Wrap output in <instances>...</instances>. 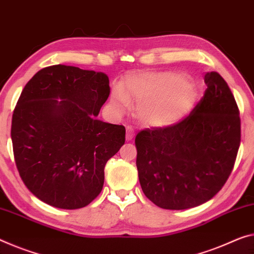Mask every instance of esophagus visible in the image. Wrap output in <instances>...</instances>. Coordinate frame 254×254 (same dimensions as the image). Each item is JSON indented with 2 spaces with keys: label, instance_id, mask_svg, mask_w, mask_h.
Wrapping results in <instances>:
<instances>
[{
  "label": "esophagus",
  "instance_id": "1",
  "mask_svg": "<svg viewBox=\"0 0 254 254\" xmlns=\"http://www.w3.org/2000/svg\"><path fill=\"white\" fill-rule=\"evenodd\" d=\"M126 130H127V132H126V139H127V140H130V139L134 138L135 130L132 129V127L127 126V127H126Z\"/></svg>",
  "mask_w": 254,
  "mask_h": 254
}]
</instances>
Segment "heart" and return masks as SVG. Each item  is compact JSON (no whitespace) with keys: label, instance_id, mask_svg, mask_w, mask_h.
Masks as SVG:
<instances>
[{"label":"heart","instance_id":"b5f03b06","mask_svg":"<svg viewBox=\"0 0 254 254\" xmlns=\"http://www.w3.org/2000/svg\"><path fill=\"white\" fill-rule=\"evenodd\" d=\"M125 100L139 102L136 115L147 126H168L178 122L193 107L195 91L183 76L175 72H146L128 79L116 94L112 105L120 108Z\"/></svg>","mask_w":254,"mask_h":254}]
</instances>
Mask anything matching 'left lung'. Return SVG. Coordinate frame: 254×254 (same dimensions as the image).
<instances>
[{"instance_id":"1","label":"left lung","mask_w":254,"mask_h":254,"mask_svg":"<svg viewBox=\"0 0 254 254\" xmlns=\"http://www.w3.org/2000/svg\"><path fill=\"white\" fill-rule=\"evenodd\" d=\"M203 96L178 123L135 137L143 193L162 209L184 210L212 198L231 175L241 143L240 110L224 78L204 76Z\"/></svg>"}]
</instances>
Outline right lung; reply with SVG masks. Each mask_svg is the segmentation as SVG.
Instances as JSON below:
<instances>
[{"mask_svg": "<svg viewBox=\"0 0 254 254\" xmlns=\"http://www.w3.org/2000/svg\"><path fill=\"white\" fill-rule=\"evenodd\" d=\"M110 94L104 72L56 64L23 87L11 138L19 175L52 206L79 209L101 193L104 167L125 144L126 129L95 119Z\"/></svg>", "mask_w": 254, "mask_h": 254, "instance_id": "1", "label": "right lung"}]
</instances>
